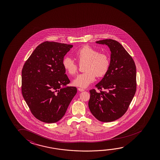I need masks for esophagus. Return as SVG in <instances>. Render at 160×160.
<instances>
[{
  "mask_svg": "<svg viewBox=\"0 0 160 160\" xmlns=\"http://www.w3.org/2000/svg\"><path fill=\"white\" fill-rule=\"evenodd\" d=\"M78 89V90L80 91V92H84V90H85L84 89H82V88H79Z\"/></svg>",
  "mask_w": 160,
  "mask_h": 160,
  "instance_id": "esophagus-1",
  "label": "esophagus"
}]
</instances>
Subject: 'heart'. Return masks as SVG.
<instances>
[{
    "mask_svg": "<svg viewBox=\"0 0 160 160\" xmlns=\"http://www.w3.org/2000/svg\"><path fill=\"white\" fill-rule=\"evenodd\" d=\"M75 55L80 64L85 63V72L78 75L73 80L75 86L85 88L94 81L96 75L98 78L103 77L109 71L110 58L106 53H99L96 48L86 45L78 50ZM62 65L66 72L70 75L78 72V65L72 58L68 56L64 58Z\"/></svg>",
    "mask_w": 160,
    "mask_h": 160,
    "instance_id": "b5f03b06",
    "label": "heart"
}]
</instances>
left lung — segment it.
Instances as JSON below:
<instances>
[{
	"label": "left lung",
	"instance_id": "left-lung-1",
	"mask_svg": "<svg viewBox=\"0 0 160 160\" xmlns=\"http://www.w3.org/2000/svg\"><path fill=\"white\" fill-rule=\"evenodd\" d=\"M97 43L110 48V65L102 80L90 90L89 109L98 120L110 122L122 117L136 92V67L133 59L120 43L112 39Z\"/></svg>",
	"mask_w": 160,
	"mask_h": 160
}]
</instances>
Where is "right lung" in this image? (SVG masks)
I'll list each match as a JSON object with an SVG mask.
<instances>
[{"label":"right lung","instance_id":"obj_1","mask_svg":"<svg viewBox=\"0 0 160 160\" xmlns=\"http://www.w3.org/2000/svg\"><path fill=\"white\" fill-rule=\"evenodd\" d=\"M72 47L58 42H43L22 68L23 97L34 117L43 122L60 121L77 92L76 87H64L70 81L62 61Z\"/></svg>","mask_w":160,"mask_h":160}]
</instances>
